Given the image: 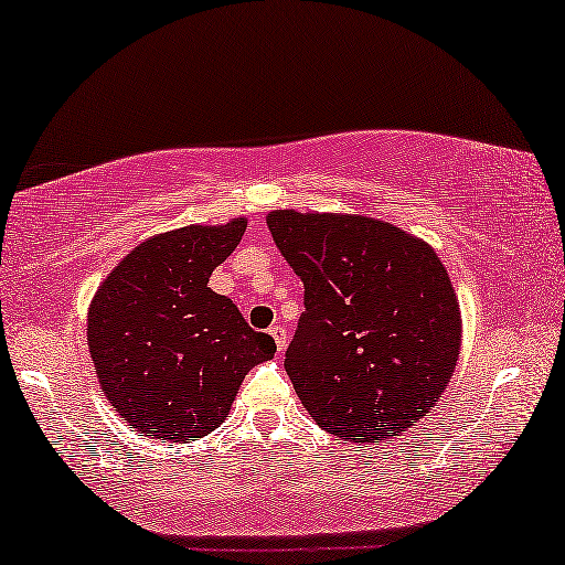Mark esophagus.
Masks as SVG:
<instances>
[{
	"label": "esophagus",
	"instance_id": "esophagus-1",
	"mask_svg": "<svg viewBox=\"0 0 565 565\" xmlns=\"http://www.w3.org/2000/svg\"><path fill=\"white\" fill-rule=\"evenodd\" d=\"M270 335L275 338L277 351H285V345H288V331H285L282 326H273V328H270Z\"/></svg>",
	"mask_w": 565,
	"mask_h": 565
}]
</instances>
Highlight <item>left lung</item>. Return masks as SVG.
<instances>
[{
	"label": "left lung",
	"mask_w": 565,
	"mask_h": 565,
	"mask_svg": "<svg viewBox=\"0 0 565 565\" xmlns=\"http://www.w3.org/2000/svg\"><path fill=\"white\" fill-rule=\"evenodd\" d=\"M267 227L306 290L285 371L318 427L381 441L419 422L459 355V306L437 253L369 216L285 210Z\"/></svg>",
	"instance_id": "obj_1"
}]
</instances>
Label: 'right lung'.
Returning a JSON list of instances; mask_svg holds the SVG:
<instances>
[{"label":"right lung","instance_id":"obj_1","mask_svg":"<svg viewBox=\"0 0 565 565\" xmlns=\"http://www.w3.org/2000/svg\"><path fill=\"white\" fill-rule=\"evenodd\" d=\"M245 227L234 220L159 234L124 257L95 292V371L113 409L146 437L189 441L214 431L247 371L277 351L230 298L206 288Z\"/></svg>","mask_w":565,"mask_h":565}]
</instances>
